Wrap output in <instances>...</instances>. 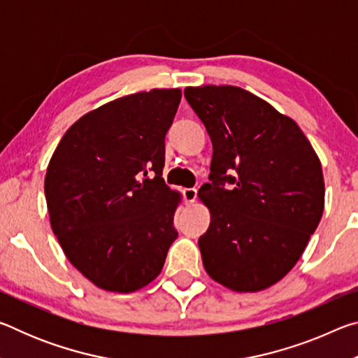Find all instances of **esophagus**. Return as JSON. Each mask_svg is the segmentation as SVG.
<instances>
[{
  "instance_id": "1",
  "label": "esophagus",
  "mask_w": 358,
  "mask_h": 358,
  "mask_svg": "<svg viewBox=\"0 0 358 358\" xmlns=\"http://www.w3.org/2000/svg\"><path fill=\"white\" fill-rule=\"evenodd\" d=\"M183 197H185V202L186 203L196 202L197 189H196V187H186V189H183Z\"/></svg>"
}]
</instances>
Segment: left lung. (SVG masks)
I'll return each mask as SVG.
<instances>
[{
    "label": "left lung",
    "mask_w": 358,
    "mask_h": 358,
    "mask_svg": "<svg viewBox=\"0 0 358 358\" xmlns=\"http://www.w3.org/2000/svg\"><path fill=\"white\" fill-rule=\"evenodd\" d=\"M185 98L213 143L210 183L199 191L211 215L199 238L205 270L235 292L273 286L322 217L316 151L294 120L243 88L187 87Z\"/></svg>",
    "instance_id": "1"
}]
</instances>
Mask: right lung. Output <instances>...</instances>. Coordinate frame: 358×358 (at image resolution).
I'll return each mask as SVG.
<instances>
[{"label":"right lung","mask_w":358,"mask_h":358,"mask_svg":"<svg viewBox=\"0 0 358 358\" xmlns=\"http://www.w3.org/2000/svg\"><path fill=\"white\" fill-rule=\"evenodd\" d=\"M180 99L173 88L107 102L66 131L48 162L53 234L69 262L101 289L128 294L147 286L178 237L180 196L162 169Z\"/></svg>","instance_id":"obj_1"}]
</instances>
